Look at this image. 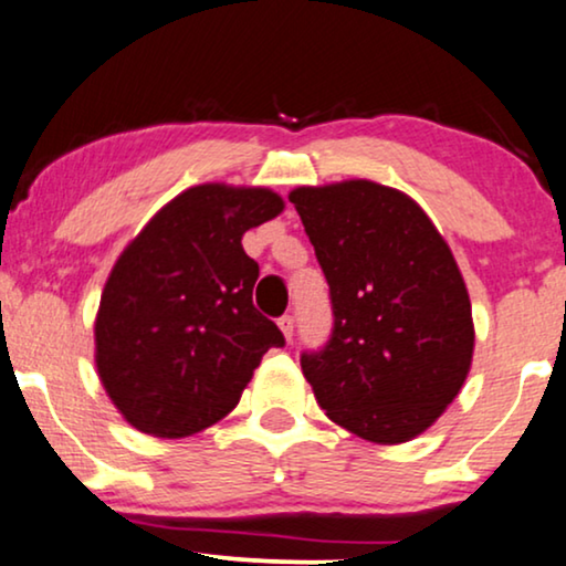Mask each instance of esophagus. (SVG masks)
<instances>
[{
	"mask_svg": "<svg viewBox=\"0 0 566 566\" xmlns=\"http://www.w3.org/2000/svg\"><path fill=\"white\" fill-rule=\"evenodd\" d=\"M279 328H282L284 338L292 342V336H295V318H292V315H282V318H279Z\"/></svg>",
	"mask_w": 566,
	"mask_h": 566,
	"instance_id": "34e87169",
	"label": "esophagus"
}]
</instances>
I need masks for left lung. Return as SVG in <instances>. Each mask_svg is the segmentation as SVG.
Returning <instances> with one entry per match:
<instances>
[{
    "label": "left lung",
    "mask_w": 566,
    "mask_h": 566,
    "mask_svg": "<svg viewBox=\"0 0 566 566\" xmlns=\"http://www.w3.org/2000/svg\"><path fill=\"white\" fill-rule=\"evenodd\" d=\"M328 282V342L300 365L328 419L396 446L453 403L471 367L463 276L417 201L373 180L290 193Z\"/></svg>",
    "instance_id": "obj_1"
}]
</instances>
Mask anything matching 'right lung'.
<instances>
[{
  "instance_id": "right-lung-1",
  "label": "right lung",
  "mask_w": 566,
  "mask_h": 566,
  "mask_svg": "<svg viewBox=\"0 0 566 566\" xmlns=\"http://www.w3.org/2000/svg\"><path fill=\"white\" fill-rule=\"evenodd\" d=\"M269 188L207 184L160 209L120 253L95 321L103 388L126 421L186 437L235 409L282 331L253 305L245 230L282 212Z\"/></svg>"
}]
</instances>
